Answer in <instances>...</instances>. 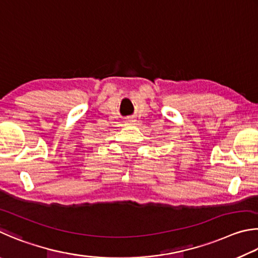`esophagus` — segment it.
Listing matches in <instances>:
<instances>
[{"mask_svg":"<svg viewBox=\"0 0 258 258\" xmlns=\"http://www.w3.org/2000/svg\"><path fill=\"white\" fill-rule=\"evenodd\" d=\"M130 122H133V121H130Z\"/></svg>","mask_w":258,"mask_h":258,"instance_id":"1","label":"esophagus"}]
</instances>
